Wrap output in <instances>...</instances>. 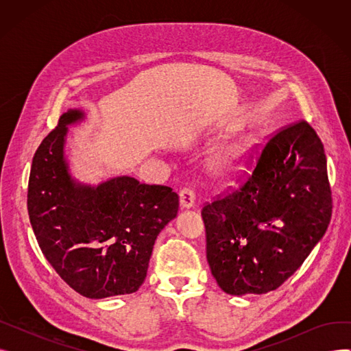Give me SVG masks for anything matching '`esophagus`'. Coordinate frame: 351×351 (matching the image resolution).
Here are the masks:
<instances>
[{"label": "esophagus", "mask_w": 351, "mask_h": 351, "mask_svg": "<svg viewBox=\"0 0 351 351\" xmlns=\"http://www.w3.org/2000/svg\"><path fill=\"white\" fill-rule=\"evenodd\" d=\"M195 200H196V196H195V192L192 189H182L180 193H179V202H180V208L182 209H191L195 206Z\"/></svg>", "instance_id": "esophagus-1"}]
</instances>
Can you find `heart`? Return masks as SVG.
I'll return each instance as SVG.
<instances>
[{"mask_svg":"<svg viewBox=\"0 0 351 351\" xmlns=\"http://www.w3.org/2000/svg\"><path fill=\"white\" fill-rule=\"evenodd\" d=\"M232 134L233 129L229 128L226 131L220 132L215 139H223ZM256 143V136L247 132L219 146L206 163L209 178L216 182H229L241 176L253 158Z\"/></svg>","mask_w":351,"mask_h":351,"instance_id":"1","label":"heart"}]
</instances>
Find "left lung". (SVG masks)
<instances>
[{
    "instance_id": "1",
    "label": "left lung",
    "mask_w": 351,
    "mask_h": 351,
    "mask_svg": "<svg viewBox=\"0 0 351 351\" xmlns=\"http://www.w3.org/2000/svg\"><path fill=\"white\" fill-rule=\"evenodd\" d=\"M324 147L306 121L276 134L247 182L202 209L206 257L233 296L282 286L324 236L331 217Z\"/></svg>"
}]
</instances>
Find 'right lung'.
Instances as JSON below:
<instances>
[{
	"label": "right lung",
	"instance_id": "add662e5",
	"mask_svg": "<svg viewBox=\"0 0 351 351\" xmlns=\"http://www.w3.org/2000/svg\"><path fill=\"white\" fill-rule=\"evenodd\" d=\"M82 109L62 114L36 149L28 180V215L45 259L89 299L135 293L146 278L159 232L178 215L171 188L115 176L99 185L73 178L65 158L68 126Z\"/></svg>",
	"mask_w": 351,
	"mask_h": 351
}]
</instances>
